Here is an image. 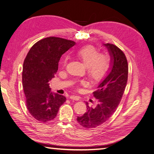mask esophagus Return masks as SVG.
Listing matches in <instances>:
<instances>
[{
    "label": "esophagus",
    "mask_w": 154,
    "mask_h": 154,
    "mask_svg": "<svg viewBox=\"0 0 154 154\" xmlns=\"http://www.w3.org/2000/svg\"><path fill=\"white\" fill-rule=\"evenodd\" d=\"M70 99H72V100H76V101H78V100H79V99H80V98L79 97V96H75V95H71V96H70Z\"/></svg>",
    "instance_id": "1"
}]
</instances>
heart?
I'll use <instances>...</instances> for the list:
<instances>
[{"label": "heart", "instance_id": "obj_1", "mask_svg": "<svg viewBox=\"0 0 154 154\" xmlns=\"http://www.w3.org/2000/svg\"><path fill=\"white\" fill-rule=\"evenodd\" d=\"M76 56L87 67V73L93 81H98L104 77L110 67V58L106 54H99L93 46L87 45L80 48L76 52ZM67 58L62 60V65L66 66ZM82 85L85 82L82 81Z\"/></svg>", "mask_w": 154, "mask_h": 154}]
</instances>
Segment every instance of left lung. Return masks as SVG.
I'll return each instance as SVG.
<instances>
[{
    "label": "left lung",
    "mask_w": 154,
    "mask_h": 154,
    "mask_svg": "<svg viewBox=\"0 0 154 154\" xmlns=\"http://www.w3.org/2000/svg\"><path fill=\"white\" fill-rule=\"evenodd\" d=\"M110 56V67L106 75L93 92L98 104L88 106L87 112L77 117V122L86 128H95L108 121L116 112L122 98L128 79V63L125 54L116 45L103 44Z\"/></svg>",
    "instance_id": "left-lung-1"
}]
</instances>
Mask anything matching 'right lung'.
Masks as SVG:
<instances>
[{
  "label": "right lung",
  "instance_id": "1",
  "mask_svg": "<svg viewBox=\"0 0 154 154\" xmlns=\"http://www.w3.org/2000/svg\"><path fill=\"white\" fill-rule=\"evenodd\" d=\"M75 45L72 41L50 37L36 42L24 60L22 83L27 108L35 119L44 123L53 120L64 96L51 92L48 82L56 73L63 54Z\"/></svg>",
  "mask_w": 154,
  "mask_h": 154
}]
</instances>
